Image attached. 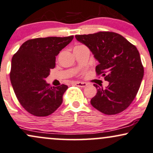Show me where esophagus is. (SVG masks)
Instances as JSON below:
<instances>
[{
    "label": "esophagus",
    "mask_w": 153,
    "mask_h": 153,
    "mask_svg": "<svg viewBox=\"0 0 153 153\" xmlns=\"http://www.w3.org/2000/svg\"><path fill=\"white\" fill-rule=\"evenodd\" d=\"M75 85L78 86V87H81V88H85L88 85V83L86 82H75Z\"/></svg>",
    "instance_id": "1"
}]
</instances>
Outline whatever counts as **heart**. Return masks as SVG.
<instances>
[{"label":"heart","mask_w":153,"mask_h":153,"mask_svg":"<svg viewBox=\"0 0 153 153\" xmlns=\"http://www.w3.org/2000/svg\"><path fill=\"white\" fill-rule=\"evenodd\" d=\"M82 47H85V45H76V46H75L74 48H82Z\"/></svg>","instance_id":"heart-1"}]
</instances>
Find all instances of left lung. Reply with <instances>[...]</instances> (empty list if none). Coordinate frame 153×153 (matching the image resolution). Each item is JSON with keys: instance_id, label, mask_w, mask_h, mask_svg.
<instances>
[{"instance_id": "1", "label": "left lung", "mask_w": 153, "mask_h": 153, "mask_svg": "<svg viewBox=\"0 0 153 153\" xmlns=\"http://www.w3.org/2000/svg\"><path fill=\"white\" fill-rule=\"evenodd\" d=\"M76 39L89 48L99 64L95 71L109 85L105 88L96 84L97 93L91 103L105 114L115 115L129 107L137 95L144 75L137 48L124 37L110 31L76 35Z\"/></svg>"}]
</instances>
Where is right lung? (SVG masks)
Wrapping results in <instances>:
<instances>
[{"instance_id": "right-lung-1", "label": "right lung", "mask_w": 153, "mask_h": 153, "mask_svg": "<svg viewBox=\"0 0 153 153\" xmlns=\"http://www.w3.org/2000/svg\"><path fill=\"white\" fill-rule=\"evenodd\" d=\"M73 37L28 40L13 56L10 78L15 94L22 107L33 115L48 116L62 104L68 86L52 87L45 79L56 66V56Z\"/></svg>"}]
</instances>
